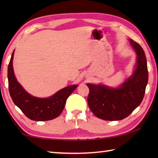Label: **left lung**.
<instances>
[{
  "instance_id": "1",
  "label": "left lung",
  "mask_w": 158,
  "mask_h": 158,
  "mask_svg": "<svg viewBox=\"0 0 158 158\" xmlns=\"http://www.w3.org/2000/svg\"><path fill=\"white\" fill-rule=\"evenodd\" d=\"M130 42L137 55V68L130 79L116 89L87 84L89 88L88 105L95 116L100 119H124L140 105L144 97L148 79L145 53L137 42L132 40Z\"/></svg>"
}]
</instances>
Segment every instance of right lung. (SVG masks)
<instances>
[{
  "mask_svg": "<svg viewBox=\"0 0 158 158\" xmlns=\"http://www.w3.org/2000/svg\"><path fill=\"white\" fill-rule=\"evenodd\" d=\"M13 52L10 58L7 77L9 92L12 101L26 117L33 121H44L57 118L62 113L68 98L77 87V85H69L58 91L48 98L33 97L26 91L17 82L13 71Z\"/></svg>",
  "mask_w": 158,
  "mask_h": 158,
  "instance_id": "1",
  "label": "right lung"
}]
</instances>
